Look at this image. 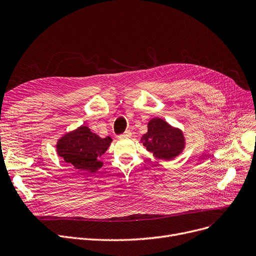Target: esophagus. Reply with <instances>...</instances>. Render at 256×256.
Here are the masks:
<instances>
[{
  "label": "esophagus",
  "mask_w": 256,
  "mask_h": 256,
  "mask_svg": "<svg viewBox=\"0 0 256 256\" xmlns=\"http://www.w3.org/2000/svg\"><path fill=\"white\" fill-rule=\"evenodd\" d=\"M132 136V132L130 130H126L124 134H121L118 137L119 138H130Z\"/></svg>",
  "instance_id": "1"
}]
</instances>
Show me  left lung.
Returning <instances> with one entry per match:
<instances>
[{"mask_svg":"<svg viewBox=\"0 0 256 256\" xmlns=\"http://www.w3.org/2000/svg\"><path fill=\"white\" fill-rule=\"evenodd\" d=\"M147 128L148 130L141 140L146 150L156 158L172 160L182 152L184 138L180 130L172 128L160 118H152Z\"/></svg>","mask_w":256,"mask_h":256,"instance_id":"8db88e82","label":"left lung"}]
</instances>
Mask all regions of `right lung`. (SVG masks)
<instances>
[{
    "mask_svg": "<svg viewBox=\"0 0 256 256\" xmlns=\"http://www.w3.org/2000/svg\"><path fill=\"white\" fill-rule=\"evenodd\" d=\"M110 137L100 138L82 126L64 135L57 143V152L66 163L80 171L96 172L102 166L100 156L110 146Z\"/></svg>",
    "mask_w": 256,
    "mask_h": 256,
    "instance_id": "right-lung-1",
    "label": "right lung"
}]
</instances>
